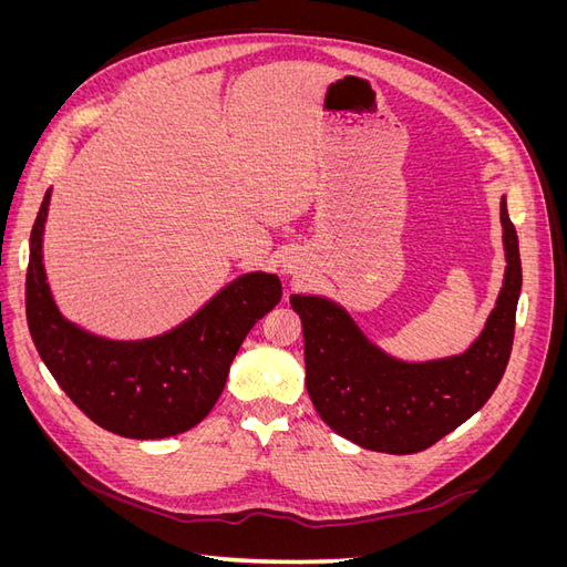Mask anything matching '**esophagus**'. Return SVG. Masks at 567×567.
Listing matches in <instances>:
<instances>
[{
  "mask_svg": "<svg viewBox=\"0 0 567 567\" xmlns=\"http://www.w3.org/2000/svg\"><path fill=\"white\" fill-rule=\"evenodd\" d=\"M293 269H296V267H293V265H290V262H286V265H284V271H286V274H296Z\"/></svg>",
  "mask_w": 567,
  "mask_h": 567,
  "instance_id": "esophagus-1",
  "label": "esophagus"
}]
</instances>
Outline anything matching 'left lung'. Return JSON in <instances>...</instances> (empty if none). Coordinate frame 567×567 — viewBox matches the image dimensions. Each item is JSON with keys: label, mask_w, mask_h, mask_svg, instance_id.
Masks as SVG:
<instances>
[{"label": "left lung", "mask_w": 567, "mask_h": 567, "mask_svg": "<svg viewBox=\"0 0 567 567\" xmlns=\"http://www.w3.org/2000/svg\"><path fill=\"white\" fill-rule=\"evenodd\" d=\"M504 284L485 329L466 352L404 362L364 336L342 305L290 296L305 336V383L321 421L385 454H416L468 421L492 398L506 371L523 286L518 234L502 196Z\"/></svg>", "instance_id": "left-lung-1"}]
</instances>
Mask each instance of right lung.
I'll return each mask as SVG.
<instances>
[{
	"mask_svg": "<svg viewBox=\"0 0 567 567\" xmlns=\"http://www.w3.org/2000/svg\"><path fill=\"white\" fill-rule=\"evenodd\" d=\"M47 188L30 234L25 315L32 342L61 390L109 433L161 440L192 431L219 400L248 331L281 300L277 274L234 279L175 329L142 340H111L68 321L44 271Z\"/></svg>",
	"mask_w": 567,
	"mask_h": 567,
	"instance_id": "obj_1",
	"label": "right lung"
}]
</instances>
